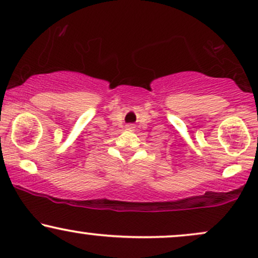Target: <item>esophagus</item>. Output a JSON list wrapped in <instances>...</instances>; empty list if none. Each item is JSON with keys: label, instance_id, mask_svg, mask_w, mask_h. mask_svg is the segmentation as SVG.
I'll return each mask as SVG.
<instances>
[{"label": "esophagus", "instance_id": "1", "mask_svg": "<svg viewBox=\"0 0 258 258\" xmlns=\"http://www.w3.org/2000/svg\"><path fill=\"white\" fill-rule=\"evenodd\" d=\"M126 129H133L132 125H126Z\"/></svg>", "mask_w": 258, "mask_h": 258}]
</instances>
